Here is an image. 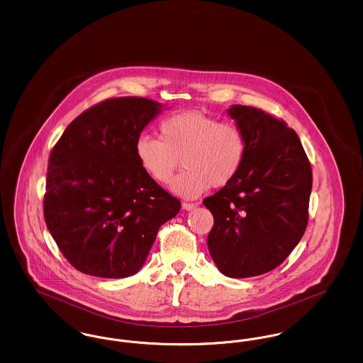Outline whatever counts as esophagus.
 I'll return each instance as SVG.
<instances>
[{"instance_id":"obj_1","label":"esophagus","mask_w":363,"mask_h":363,"mask_svg":"<svg viewBox=\"0 0 363 363\" xmlns=\"http://www.w3.org/2000/svg\"><path fill=\"white\" fill-rule=\"evenodd\" d=\"M196 207H197V204H194V203H182V208L186 211H191Z\"/></svg>"}]
</instances>
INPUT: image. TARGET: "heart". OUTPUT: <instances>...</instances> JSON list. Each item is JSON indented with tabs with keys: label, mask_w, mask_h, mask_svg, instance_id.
Listing matches in <instances>:
<instances>
[{
	"label": "heart",
	"mask_w": 363,
	"mask_h": 363,
	"mask_svg": "<svg viewBox=\"0 0 363 363\" xmlns=\"http://www.w3.org/2000/svg\"><path fill=\"white\" fill-rule=\"evenodd\" d=\"M160 138L140 135L135 155L141 170L159 185H169L179 167L173 190L193 199L212 188L230 185L243 167L247 140L235 123L200 111H184L159 125Z\"/></svg>",
	"instance_id": "1"
}]
</instances>
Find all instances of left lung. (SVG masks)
I'll return each mask as SVG.
<instances>
[{"instance_id": "1", "label": "left lung", "mask_w": 363, "mask_h": 363, "mask_svg": "<svg viewBox=\"0 0 363 363\" xmlns=\"http://www.w3.org/2000/svg\"><path fill=\"white\" fill-rule=\"evenodd\" d=\"M227 113L245 132L247 154L237 178L203 200L213 215L208 249L225 277H257L287 259L306 230L311 162L283 120L242 104Z\"/></svg>"}]
</instances>
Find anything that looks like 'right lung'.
Returning a JSON list of instances; mask_svg holds the SVG:
<instances>
[{
  "instance_id": "1",
  "label": "right lung",
  "mask_w": 363,
  "mask_h": 363,
  "mask_svg": "<svg viewBox=\"0 0 363 363\" xmlns=\"http://www.w3.org/2000/svg\"><path fill=\"white\" fill-rule=\"evenodd\" d=\"M162 104L107 99L70 122L52 147L43 199L46 225L64 257L91 277L121 279L144 265L159 227L181 201L138 164L135 141Z\"/></svg>"
}]
</instances>
